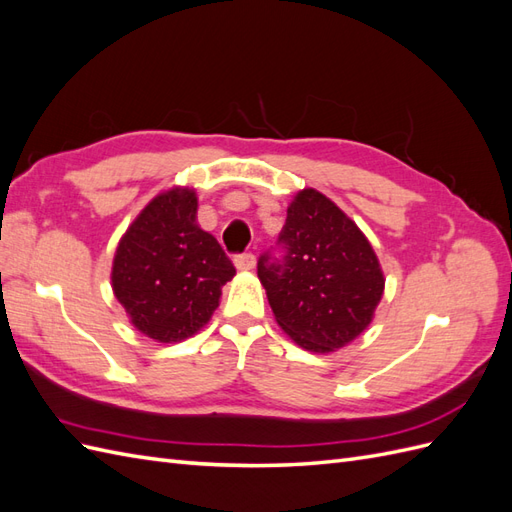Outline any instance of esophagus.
Segmentation results:
<instances>
[{
  "label": "esophagus",
  "mask_w": 512,
  "mask_h": 512,
  "mask_svg": "<svg viewBox=\"0 0 512 512\" xmlns=\"http://www.w3.org/2000/svg\"><path fill=\"white\" fill-rule=\"evenodd\" d=\"M235 267L239 271H250L256 267V256L252 252H245V254H237L235 256Z\"/></svg>",
  "instance_id": "34e87169"
}]
</instances>
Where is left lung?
Wrapping results in <instances>:
<instances>
[{
    "label": "left lung",
    "mask_w": 512,
    "mask_h": 512,
    "mask_svg": "<svg viewBox=\"0 0 512 512\" xmlns=\"http://www.w3.org/2000/svg\"><path fill=\"white\" fill-rule=\"evenodd\" d=\"M277 250L258 258V277L280 327L309 352H333L374 318L384 275L369 241L331 200L294 196Z\"/></svg>",
    "instance_id": "obj_1"
}]
</instances>
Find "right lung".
<instances>
[{"instance_id": "obj_1", "label": "right lung", "mask_w": 512, "mask_h": 512, "mask_svg": "<svg viewBox=\"0 0 512 512\" xmlns=\"http://www.w3.org/2000/svg\"><path fill=\"white\" fill-rule=\"evenodd\" d=\"M194 190L156 196L121 237L113 292L134 327L162 344L192 337L220 305L235 267L196 224Z\"/></svg>"}]
</instances>
